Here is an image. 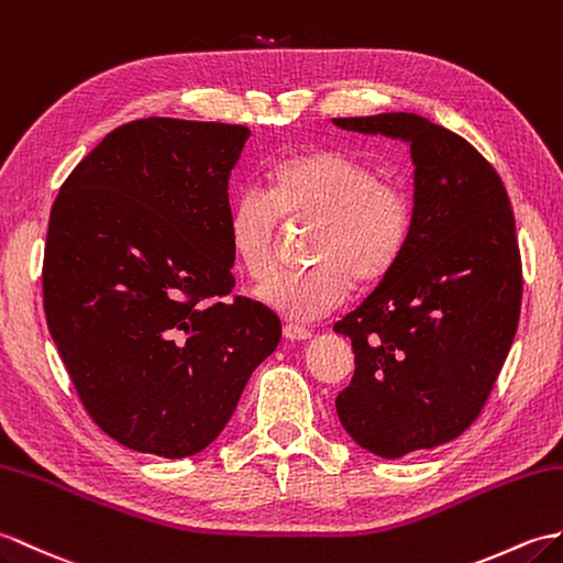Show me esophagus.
<instances>
[{"instance_id":"esophagus-1","label":"esophagus","mask_w":563,"mask_h":563,"mask_svg":"<svg viewBox=\"0 0 563 563\" xmlns=\"http://www.w3.org/2000/svg\"><path fill=\"white\" fill-rule=\"evenodd\" d=\"M283 335H285V341L302 343V341H309V338H311V331L302 329V325H292V323H287V325H283Z\"/></svg>"}]
</instances>
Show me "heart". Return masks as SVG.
<instances>
[{
	"mask_svg": "<svg viewBox=\"0 0 563 563\" xmlns=\"http://www.w3.org/2000/svg\"><path fill=\"white\" fill-rule=\"evenodd\" d=\"M283 218L319 220L309 244L317 266L283 273L256 290L290 321H317L345 302L352 280L374 285L396 268L412 234V199L394 181L341 151H309L273 165L266 191L244 187L230 206L228 234L238 266L254 280L276 271Z\"/></svg>",
	"mask_w": 563,
	"mask_h": 563,
	"instance_id": "b5f03b06",
	"label": "heart"
}]
</instances>
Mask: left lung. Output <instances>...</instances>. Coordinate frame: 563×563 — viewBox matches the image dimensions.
Masks as SVG:
<instances>
[{"instance_id":"8db88e82","label":"left lung","mask_w":563,"mask_h":563,"mask_svg":"<svg viewBox=\"0 0 563 563\" xmlns=\"http://www.w3.org/2000/svg\"><path fill=\"white\" fill-rule=\"evenodd\" d=\"M335 126L410 146L412 234L396 268L333 325L355 352L335 398L352 441L396 461L477 420L516 338L520 254L511 201L465 139L412 112Z\"/></svg>"}]
</instances>
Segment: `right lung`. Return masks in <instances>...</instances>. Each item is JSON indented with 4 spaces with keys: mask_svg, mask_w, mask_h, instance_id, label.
I'll list each match as a JSON object with an SVG mask.
<instances>
[{
    "mask_svg": "<svg viewBox=\"0 0 563 563\" xmlns=\"http://www.w3.org/2000/svg\"><path fill=\"white\" fill-rule=\"evenodd\" d=\"M252 132L148 117L104 136L49 213V335L93 422L187 459L213 443L280 319L232 292L230 173Z\"/></svg>",
    "mask_w": 563,
    "mask_h": 563,
    "instance_id": "obj_1",
    "label": "right lung"
}]
</instances>
